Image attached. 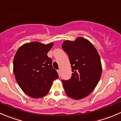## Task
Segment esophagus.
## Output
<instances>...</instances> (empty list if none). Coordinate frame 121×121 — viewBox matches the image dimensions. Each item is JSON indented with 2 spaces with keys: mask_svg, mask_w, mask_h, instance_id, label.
<instances>
[{
  "mask_svg": "<svg viewBox=\"0 0 121 121\" xmlns=\"http://www.w3.org/2000/svg\"><path fill=\"white\" fill-rule=\"evenodd\" d=\"M58 74H59V77H60V69H58Z\"/></svg>",
  "mask_w": 121,
  "mask_h": 121,
  "instance_id": "34e87169",
  "label": "esophagus"
}]
</instances>
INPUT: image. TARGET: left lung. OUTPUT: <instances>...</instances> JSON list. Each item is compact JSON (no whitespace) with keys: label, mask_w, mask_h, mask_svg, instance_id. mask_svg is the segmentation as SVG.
Here are the masks:
<instances>
[{"label":"left lung","mask_w":121,"mask_h":121,"mask_svg":"<svg viewBox=\"0 0 121 121\" xmlns=\"http://www.w3.org/2000/svg\"><path fill=\"white\" fill-rule=\"evenodd\" d=\"M72 68L69 80H62L66 94L74 99L88 96L97 85L102 74L99 55L94 45L87 39L78 38L74 42L62 43Z\"/></svg>","instance_id":"left-lung-1"}]
</instances>
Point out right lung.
Instances as JSON below:
<instances>
[{
  "label": "right lung",
  "instance_id": "obj_1",
  "mask_svg": "<svg viewBox=\"0 0 121 121\" xmlns=\"http://www.w3.org/2000/svg\"><path fill=\"white\" fill-rule=\"evenodd\" d=\"M38 42L20 46L13 59V73L22 90L29 96L39 98L49 92L53 81L59 78L47 56L53 46Z\"/></svg>",
  "mask_w": 121,
  "mask_h": 121
}]
</instances>
